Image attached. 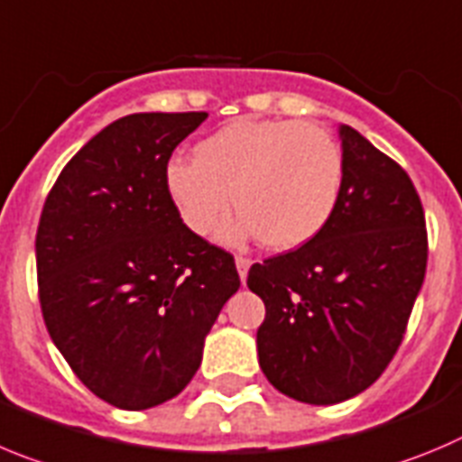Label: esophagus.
<instances>
[{"label": "esophagus", "mask_w": 462, "mask_h": 462, "mask_svg": "<svg viewBox=\"0 0 462 462\" xmlns=\"http://www.w3.org/2000/svg\"><path fill=\"white\" fill-rule=\"evenodd\" d=\"M236 268H238V274L240 279H247V273L249 268H252V259H247V256H236Z\"/></svg>", "instance_id": "34e87169"}]
</instances>
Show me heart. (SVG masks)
<instances>
[{"label":"heart","mask_w":462,"mask_h":462,"mask_svg":"<svg viewBox=\"0 0 462 462\" xmlns=\"http://www.w3.org/2000/svg\"><path fill=\"white\" fill-rule=\"evenodd\" d=\"M164 188L185 226L206 236L234 206L231 234L277 252L311 243L344 189V153L319 125L293 118H236L194 146V162L171 160Z\"/></svg>","instance_id":"heart-1"}]
</instances>
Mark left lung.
I'll list each match as a JSON object with an SVG mask.
<instances>
[{
	"instance_id": "obj_1",
	"label": "left lung",
	"mask_w": 462,
	"mask_h": 462,
	"mask_svg": "<svg viewBox=\"0 0 462 462\" xmlns=\"http://www.w3.org/2000/svg\"><path fill=\"white\" fill-rule=\"evenodd\" d=\"M344 189L311 243L249 268L265 304L259 364L282 394L348 401L399 350L429 261L426 219L408 173L350 125L338 128Z\"/></svg>"
}]
</instances>
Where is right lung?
Listing matches in <instances>:
<instances>
[{"instance_id":"add662e5","label":"right lung","mask_w":462,"mask_h":462,"mask_svg":"<svg viewBox=\"0 0 462 462\" xmlns=\"http://www.w3.org/2000/svg\"><path fill=\"white\" fill-rule=\"evenodd\" d=\"M206 112L130 114L59 173L36 231L45 328L84 387L121 410L179 396L240 289L234 256L192 234L164 188Z\"/></svg>"}]
</instances>
